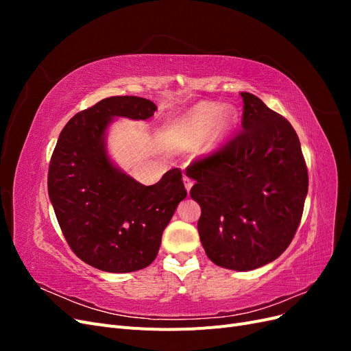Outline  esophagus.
I'll return each mask as SVG.
<instances>
[{
    "mask_svg": "<svg viewBox=\"0 0 351 351\" xmlns=\"http://www.w3.org/2000/svg\"><path fill=\"white\" fill-rule=\"evenodd\" d=\"M183 182H184L186 190H187V192H190V189H192V186H193V180L189 178L187 176H184V177H183Z\"/></svg>",
    "mask_w": 351,
    "mask_h": 351,
    "instance_id": "34e87169",
    "label": "esophagus"
}]
</instances>
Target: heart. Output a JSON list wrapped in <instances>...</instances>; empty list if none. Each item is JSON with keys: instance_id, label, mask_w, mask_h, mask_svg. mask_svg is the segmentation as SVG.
I'll return each instance as SVG.
<instances>
[{"instance_id": "heart-1", "label": "heart", "mask_w": 351, "mask_h": 351, "mask_svg": "<svg viewBox=\"0 0 351 351\" xmlns=\"http://www.w3.org/2000/svg\"><path fill=\"white\" fill-rule=\"evenodd\" d=\"M237 121L236 111L219 110L214 102H199L189 111L169 120L164 127L165 141L178 151L193 149L205 139L209 145L219 142Z\"/></svg>"}]
</instances>
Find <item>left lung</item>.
<instances>
[{"label": "left lung", "mask_w": 351, "mask_h": 351, "mask_svg": "<svg viewBox=\"0 0 351 351\" xmlns=\"http://www.w3.org/2000/svg\"><path fill=\"white\" fill-rule=\"evenodd\" d=\"M243 130L190 164L197 231L221 268L252 271L277 259L300 224L309 186L300 141L282 115L241 92Z\"/></svg>", "instance_id": "obj_1"}]
</instances>
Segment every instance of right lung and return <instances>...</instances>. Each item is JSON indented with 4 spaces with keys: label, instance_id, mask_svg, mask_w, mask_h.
I'll use <instances>...</instances> for the list:
<instances>
[{
    "label": "right lung",
    "instance_id": "add662e5",
    "mask_svg": "<svg viewBox=\"0 0 351 351\" xmlns=\"http://www.w3.org/2000/svg\"><path fill=\"white\" fill-rule=\"evenodd\" d=\"M156 105L111 97L77 112L61 130L48 169V195L74 254L105 272H133L156 258L161 239L187 192L173 168L143 186L111 161L105 132L115 117L146 120Z\"/></svg>",
    "mask_w": 351,
    "mask_h": 351
}]
</instances>
